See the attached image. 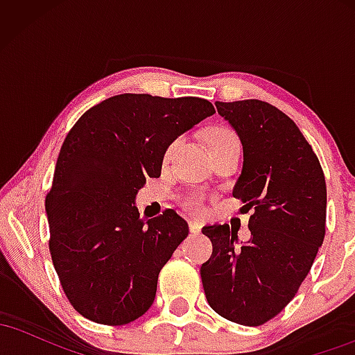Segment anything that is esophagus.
Segmentation results:
<instances>
[{"label": "esophagus", "mask_w": 355, "mask_h": 355, "mask_svg": "<svg viewBox=\"0 0 355 355\" xmlns=\"http://www.w3.org/2000/svg\"><path fill=\"white\" fill-rule=\"evenodd\" d=\"M189 229H190L191 234H198V232L202 230V222H200V220H197V218H191L189 222Z\"/></svg>", "instance_id": "1"}]
</instances>
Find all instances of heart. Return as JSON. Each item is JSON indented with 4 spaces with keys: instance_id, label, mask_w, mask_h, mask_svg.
<instances>
[{
    "instance_id": "1",
    "label": "heart",
    "mask_w": 355,
    "mask_h": 355,
    "mask_svg": "<svg viewBox=\"0 0 355 355\" xmlns=\"http://www.w3.org/2000/svg\"><path fill=\"white\" fill-rule=\"evenodd\" d=\"M229 137H235L234 133L230 132V130H227V128H215V130H211V132H210L209 141L220 140V138H229ZM173 148H175V144H172V145L168 146V148H166V153H165L166 157H170V153L173 152ZM185 203H187V207H189L190 210H195V211L202 210V197H200V195H190V197L185 200Z\"/></svg>"
}]
</instances>
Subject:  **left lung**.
Segmentation results:
<instances>
[{
    "instance_id": "obj_1",
    "label": "left lung",
    "mask_w": 355,
    "mask_h": 355,
    "mask_svg": "<svg viewBox=\"0 0 355 355\" xmlns=\"http://www.w3.org/2000/svg\"><path fill=\"white\" fill-rule=\"evenodd\" d=\"M235 130L243 165L234 197L250 239L227 223L203 227L214 252L202 263L210 307L240 325H262L294 299L325 235L327 189L319 158L294 121L267 101H215Z\"/></svg>"
}]
</instances>
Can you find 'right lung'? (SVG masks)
<instances>
[{"instance_id": "add662e5", "label": "right lung", "mask_w": 355, "mask_h": 355, "mask_svg": "<svg viewBox=\"0 0 355 355\" xmlns=\"http://www.w3.org/2000/svg\"><path fill=\"white\" fill-rule=\"evenodd\" d=\"M214 113L195 96L125 93L89 108L64 138L44 210L53 266L83 317L123 325L152 307L189 223L175 210L145 222L137 193L160 177L166 148Z\"/></svg>"}]
</instances>
